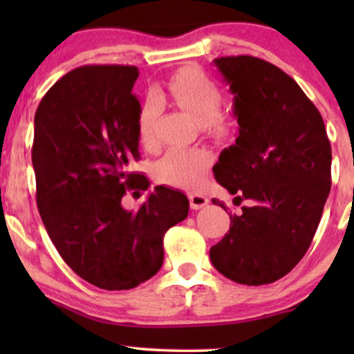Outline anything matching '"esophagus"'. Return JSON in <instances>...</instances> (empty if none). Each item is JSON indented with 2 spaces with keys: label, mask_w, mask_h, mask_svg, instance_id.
<instances>
[{
  "label": "esophagus",
  "mask_w": 354,
  "mask_h": 354,
  "mask_svg": "<svg viewBox=\"0 0 354 354\" xmlns=\"http://www.w3.org/2000/svg\"><path fill=\"white\" fill-rule=\"evenodd\" d=\"M188 200H190L192 209H201L203 206H206L207 203H209V198L200 195V193H190V195H188Z\"/></svg>",
  "instance_id": "34e87169"
}]
</instances>
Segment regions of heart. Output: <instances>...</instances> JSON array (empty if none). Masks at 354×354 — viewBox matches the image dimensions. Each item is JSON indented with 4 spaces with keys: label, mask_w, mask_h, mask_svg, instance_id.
<instances>
[{
    "label": "heart",
    "mask_w": 354,
    "mask_h": 354,
    "mask_svg": "<svg viewBox=\"0 0 354 354\" xmlns=\"http://www.w3.org/2000/svg\"><path fill=\"white\" fill-rule=\"evenodd\" d=\"M172 100L178 108L192 115L196 122L206 125L207 133L217 140L234 135V124L222 114L224 93L209 77L195 69L177 72L161 93ZM159 115V100L148 95L140 106L137 130L140 142L149 147L154 142V125ZM211 166L209 153L200 148H171L154 164V177L171 187L193 190L200 187Z\"/></svg>",
    "instance_id": "1"
}]
</instances>
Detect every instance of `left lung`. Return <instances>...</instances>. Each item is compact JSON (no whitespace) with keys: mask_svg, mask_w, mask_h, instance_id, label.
Returning a JSON list of instances; mask_svg holds the SVG:
<instances>
[{"mask_svg":"<svg viewBox=\"0 0 354 354\" xmlns=\"http://www.w3.org/2000/svg\"><path fill=\"white\" fill-rule=\"evenodd\" d=\"M214 64L235 95L240 129L212 172L236 206L251 205L230 214L229 234L209 258L236 283H272L301 261L316 234L332 187L330 142L321 113L277 66L246 55Z\"/></svg>","mask_w":354,"mask_h":354,"instance_id":"left-lung-1","label":"left lung"}]
</instances>
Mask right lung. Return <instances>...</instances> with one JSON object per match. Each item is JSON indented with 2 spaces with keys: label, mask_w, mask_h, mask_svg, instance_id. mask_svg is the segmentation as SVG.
Masks as SVG:
<instances>
[{
  "label": "right lung",
  "mask_w": 354,
  "mask_h": 354,
  "mask_svg": "<svg viewBox=\"0 0 354 354\" xmlns=\"http://www.w3.org/2000/svg\"><path fill=\"white\" fill-rule=\"evenodd\" d=\"M133 66H82L61 77L35 113L32 162L37 205L57 253L103 290H130L164 259V234L188 214L183 193L156 187L137 211L127 192L148 190L138 161Z\"/></svg>",
  "instance_id": "obj_1"
}]
</instances>
